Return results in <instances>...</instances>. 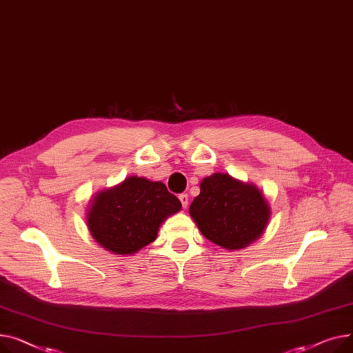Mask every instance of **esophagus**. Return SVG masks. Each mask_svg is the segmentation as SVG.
Instances as JSON below:
<instances>
[{
    "label": "esophagus",
    "mask_w": 353,
    "mask_h": 353,
    "mask_svg": "<svg viewBox=\"0 0 353 353\" xmlns=\"http://www.w3.org/2000/svg\"><path fill=\"white\" fill-rule=\"evenodd\" d=\"M179 201H181V203L183 206V210H186V206H188V201H190L188 194H181L179 195Z\"/></svg>",
    "instance_id": "1"
}]
</instances>
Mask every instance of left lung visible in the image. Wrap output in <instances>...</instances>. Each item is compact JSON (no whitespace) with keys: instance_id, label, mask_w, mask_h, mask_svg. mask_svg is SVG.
Returning <instances> with one entry per match:
<instances>
[{"instance_id":"1","label":"left lung","mask_w":353,"mask_h":353,"mask_svg":"<svg viewBox=\"0 0 353 353\" xmlns=\"http://www.w3.org/2000/svg\"><path fill=\"white\" fill-rule=\"evenodd\" d=\"M190 215L201 234L228 251L250 246L271 219V205L255 183L215 172L201 181Z\"/></svg>"}]
</instances>
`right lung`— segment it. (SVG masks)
<instances>
[{
	"label": "right lung",
	"instance_id": "right-lung-1",
	"mask_svg": "<svg viewBox=\"0 0 353 353\" xmlns=\"http://www.w3.org/2000/svg\"><path fill=\"white\" fill-rule=\"evenodd\" d=\"M181 208L179 199L162 182L131 175L95 192L85 219L91 236L103 250L134 255L154 242L162 222Z\"/></svg>",
	"mask_w": 353,
	"mask_h": 353
}]
</instances>
